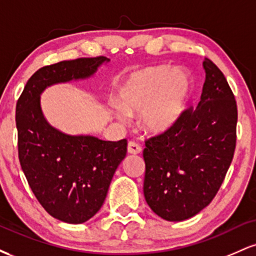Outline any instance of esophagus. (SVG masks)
Segmentation results:
<instances>
[{"label": "esophagus", "instance_id": "34e87169", "mask_svg": "<svg viewBox=\"0 0 256 256\" xmlns=\"http://www.w3.org/2000/svg\"><path fill=\"white\" fill-rule=\"evenodd\" d=\"M128 152L130 154H140L142 152V146L138 144V143L134 142V140H130L128 144Z\"/></svg>", "mask_w": 256, "mask_h": 256}]
</instances>
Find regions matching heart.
Instances as JSON below:
<instances>
[{"instance_id": "b5f03b06", "label": "heart", "mask_w": 256, "mask_h": 256, "mask_svg": "<svg viewBox=\"0 0 256 256\" xmlns=\"http://www.w3.org/2000/svg\"><path fill=\"white\" fill-rule=\"evenodd\" d=\"M194 92L189 73L170 64L138 68L118 88L119 107L126 113H140L144 128L152 134L172 128L183 116ZM116 116L122 118L116 110Z\"/></svg>"}]
</instances>
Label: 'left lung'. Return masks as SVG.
I'll list each match as a JSON object with an SVG mask.
<instances>
[{"label": "left lung", "mask_w": 256, "mask_h": 256, "mask_svg": "<svg viewBox=\"0 0 256 256\" xmlns=\"http://www.w3.org/2000/svg\"><path fill=\"white\" fill-rule=\"evenodd\" d=\"M198 107L146 140L143 192L152 210L182 222L212 202L224 182L236 148L237 104L225 76L210 58Z\"/></svg>", "instance_id": "1"}]
</instances>
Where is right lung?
Here are the masks:
<instances>
[{"label": "right lung", "instance_id": "right-lung-1", "mask_svg": "<svg viewBox=\"0 0 256 256\" xmlns=\"http://www.w3.org/2000/svg\"><path fill=\"white\" fill-rule=\"evenodd\" d=\"M104 56L80 58L44 66L32 74L16 102L18 152L28 183L52 216L68 224L92 218L104 204L128 140L71 136L46 122L40 94L50 85L89 78Z\"/></svg>", "mask_w": 256, "mask_h": 256}]
</instances>
